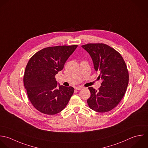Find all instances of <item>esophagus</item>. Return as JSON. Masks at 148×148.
<instances>
[{
  "label": "esophagus",
  "instance_id": "obj_1",
  "mask_svg": "<svg viewBox=\"0 0 148 148\" xmlns=\"http://www.w3.org/2000/svg\"><path fill=\"white\" fill-rule=\"evenodd\" d=\"M83 88H83L82 86H80L75 87V89H76V90H81V89H82Z\"/></svg>",
  "mask_w": 148,
  "mask_h": 148
}]
</instances>
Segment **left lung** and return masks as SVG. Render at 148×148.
<instances>
[{
  "label": "left lung",
  "mask_w": 148,
  "mask_h": 148,
  "mask_svg": "<svg viewBox=\"0 0 148 148\" xmlns=\"http://www.w3.org/2000/svg\"><path fill=\"white\" fill-rule=\"evenodd\" d=\"M82 47L90 55L95 70L103 80L97 91L88 88L91 95L88 104L96 112H108L118 106L126 92L129 75L126 63L119 52L107 44L89 43Z\"/></svg>",
  "instance_id": "1"
}]
</instances>
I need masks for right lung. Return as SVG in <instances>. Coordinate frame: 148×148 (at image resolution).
Instances as JSON below:
<instances>
[{
  "label": "right lung",
  "instance_id": "add662e5",
  "mask_svg": "<svg viewBox=\"0 0 148 148\" xmlns=\"http://www.w3.org/2000/svg\"><path fill=\"white\" fill-rule=\"evenodd\" d=\"M77 45L49 47L36 52L26 66L23 84L28 99L40 112L55 115L68 104L74 89L71 86L57 87L55 75L63 70Z\"/></svg>",
  "mask_w": 148,
  "mask_h": 148
}]
</instances>
